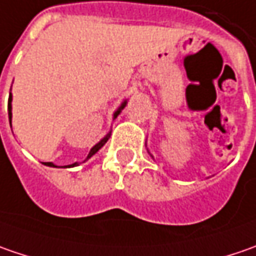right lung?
Segmentation results:
<instances>
[{
	"mask_svg": "<svg viewBox=\"0 0 256 256\" xmlns=\"http://www.w3.org/2000/svg\"><path fill=\"white\" fill-rule=\"evenodd\" d=\"M11 101H12V95L10 94V98H8V116H10V121H11V116H12V112H11V110H12V106H11ZM125 105H126V101H124V102L121 104V106H120V108H118V110L115 111V114H114V120H115V118H116V116L120 115V112L122 111L124 106H125ZM108 138H110V134H106V135L104 136L102 140L100 141V142L96 144L95 146H92V148H91V151H90V154H88V156H86V160H90V158L94 154L98 152V151H100V150L102 148L104 145H105V142L108 141ZM86 160H85V161H86ZM45 164H46L48 166H55V165L52 162H45ZM75 165H78V162L72 164V165H68V168H71V166H75Z\"/></svg>",
	"mask_w": 256,
	"mask_h": 256,
	"instance_id": "right-lung-1",
	"label": "right lung"
}]
</instances>
